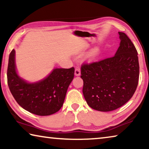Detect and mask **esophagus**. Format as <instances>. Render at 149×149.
Here are the masks:
<instances>
[{
	"instance_id": "esophagus-1",
	"label": "esophagus",
	"mask_w": 149,
	"mask_h": 149,
	"mask_svg": "<svg viewBox=\"0 0 149 149\" xmlns=\"http://www.w3.org/2000/svg\"><path fill=\"white\" fill-rule=\"evenodd\" d=\"M75 75L76 76H79L81 75V70L79 67H76L75 69Z\"/></svg>"
}]
</instances>
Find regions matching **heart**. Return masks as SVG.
<instances>
[{
	"mask_svg": "<svg viewBox=\"0 0 149 149\" xmlns=\"http://www.w3.org/2000/svg\"><path fill=\"white\" fill-rule=\"evenodd\" d=\"M100 49L99 47H95L93 48V49L91 50V51L89 52V56L91 58H94L97 57L98 55L100 54Z\"/></svg>",
	"mask_w": 149,
	"mask_h": 149,
	"instance_id": "b5f03b06",
	"label": "heart"
}]
</instances>
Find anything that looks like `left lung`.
<instances>
[{"label": "left lung", "instance_id": "obj_1", "mask_svg": "<svg viewBox=\"0 0 149 149\" xmlns=\"http://www.w3.org/2000/svg\"><path fill=\"white\" fill-rule=\"evenodd\" d=\"M114 56L84 64L81 77L84 80L83 93L93 109L109 112L125 104L137 89L139 76L137 51L123 32Z\"/></svg>", "mask_w": 149, "mask_h": 149}]
</instances>
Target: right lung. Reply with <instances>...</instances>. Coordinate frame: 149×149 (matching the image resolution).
<instances>
[{"label": "right lung", "instance_id": "add662e5", "mask_svg": "<svg viewBox=\"0 0 149 149\" xmlns=\"http://www.w3.org/2000/svg\"><path fill=\"white\" fill-rule=\"evenodd\" d=\"M74 68H54L43 79L29 82L17 72L16 51L9 56L7 79L10 91L18 104L39 116H49L62 108L70 84L74 77Z\"/></svg>", "mask_w": 149, "mask_h": 149}]
</instances>
